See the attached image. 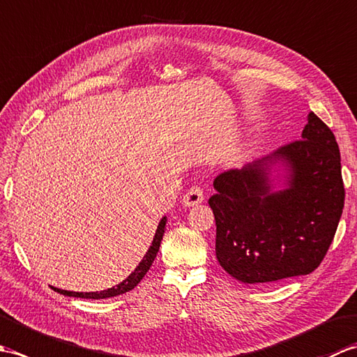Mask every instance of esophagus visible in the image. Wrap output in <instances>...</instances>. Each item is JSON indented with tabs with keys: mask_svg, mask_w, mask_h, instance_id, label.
Wrapping results in <instances>:
<instances>
[{
	"mask_svg": "<svg viewBox=\"0 0 357 357\" xmlns=\"http://www.w3.org/2000/svg\"><path fill=\"white\" fill-rule=\"evenodd\" d=\"M202 201H204V190H202V187L198 185V184L188 188L187 193L184 195V198H183V202L188 207L198 206V204H201Z\"/></svg>",
	"mask_w": 357,
	"mask_h": 357,
	"instance_id": "obj_1",
	"label": "esophagus"
}]
</instances>
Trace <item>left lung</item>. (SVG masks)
Masks as SVG:
<instances>
[{"label":"left lung","mask_w":357,"mask_h":357,"mask_svg":"<svg viewBox=\"0 0 357 357\" xmlns=\"http://www.w3.org/2000/svg\"><path fill=\"white\" fill-rule=\"evenodd\" d=\"M267 160L291 165V185L271 194ZM208 204L216 221V257L245 284H275L310 275L335 238L345 188L335 135L310 113L302 138L241 170L219 174Z\"/></svg>","instance_id":"left-lung-1"}]
</instances>
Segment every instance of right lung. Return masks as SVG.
<instances>
[{
    "label": "right lung",
    "mask_w": 357,
    "mask_h": 357,
    "mask_svg": "<svg viewBox=\"0 0 357 357\" xmlns=\"http://www.w3.org/2000/svg\"><path fill=\"white\" fill-rule=\"evenodd\" d=\"M165 222H167V218H162L161 222H159L156 233H155V238L151 241V245L147 250L146 256L142 257V261L139 262L138 267L135 268V271L132 273L130 276H128L123 282L118 284L116 287H112L109 290H104L100 293H77V291H66V290H59V288H55V291L66 294V296H75V298H84V299H105V298H113V296H119L123 293H127L133 290V288L141 282V279L146 276V273L149 271V268L151 267V264H153L156 253L159 250V245H161V241L164 236V229H165Z\"/></svg>",
    "instance_id": "add662e5"
}]
</instances>
